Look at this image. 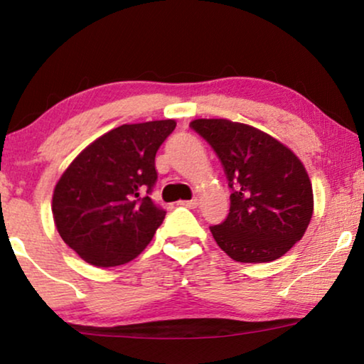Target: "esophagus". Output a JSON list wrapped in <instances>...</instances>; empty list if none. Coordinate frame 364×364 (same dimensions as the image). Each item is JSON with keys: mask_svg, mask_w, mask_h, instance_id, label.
Returning a JSON list of instances; mask_svg holds the SVG:
<instances>
[{"mask_svg": "<svg viewBox=\"0 0 364 364\" xmlns=\"http://www.w3.org/2000/svg\"><path fill=\"white\" fill-rule=\"evenodd\" d=\"M179 205H181V206H186V208H191V210H193V208H196L198 205H200V201H198V200H190V201H179Z\"/></svg>", "mask_w": 364, "mask_h": 364, "instance_id": "34e87169", "label": "esophagus"}]
</instances>
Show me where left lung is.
<instances>
[{"label":"left lung","mask_w":364,"mask_h":364,"mask_svg":"<svg viewBox=\"0 0 364 364\" xmlns=\"http://www.w3.org/2000/svg\"><path fill=\"white\" fill-rule=\"evenodd\" d=\"M225 168L230 215L211 226L218 246L240 263H269L303 238L313 216V188L304 164L288 146L255 126L195 119Z\"/></svg>","instance_id":"obj_1"}]
</instances>
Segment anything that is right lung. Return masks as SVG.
<instances>
[{"instance_id":"right-lung-1","label":"right lung","mask_w":364,"mask_h":364,"mask_svg":"<svg viewBox=\"0 0 364 364\" xmlns=\"http://www.w3.org/2000/svg\"><path fill=\"white\" fill-rule=\"evenodd\" d=\"M174 119L123 124L73 159L53 191V220L63 241L86 263L109 268L136 258L166 211L148 195L158 173V148Z\"/></svg>"}]
</instances>
